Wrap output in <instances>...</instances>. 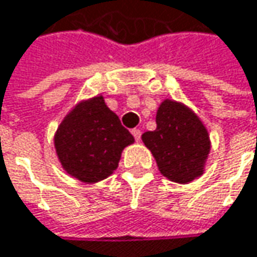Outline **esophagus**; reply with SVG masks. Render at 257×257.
I'll use <instances>...</instances> for the list:
<instances>
[{"instance_id": "1", "label": "esophagus", "mask_w": 257, "mask_h": 257, "mask_svg": "<svg viewBox=\"0 0 257 257\" xmlns=\"http://www.w3.org/2000/svg\"><path fill=\"white\" fill-rule=\"evenodd\" d=\"M132 135L135 136L136 142H139V140H140V138H142V132H140L139 128H133V130H132Z\"/></svg>"}]
</instances>
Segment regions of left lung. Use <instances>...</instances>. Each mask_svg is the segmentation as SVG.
I'll return each instance as SVG.
<instances>
[{"label":"left lung","instance_id":"left-lung-1","mask_svg":"<svg viewBox=\"0 0 257 257\" xmlns=\"http://www.w3.org/2000/svg\"><path fill=\"white\" fill-rule=\"evenodd\" d=\"M161 174L175 183H190L202 175L211 151L208 132L197 115L178 102L165 101L156 112V130L142 135Z\"/></svg>","mask_w":257,"mask_h":257}]
</instances>
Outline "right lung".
Wrapping results in <instances>:
<instances>
[{"label":"right lung","mask_w":257,"mask_h":257,"mask_svg":"<svg viewBox=\"0 0 257 257\" xmlns=\"http://www.w3.org/2000/svg\"><path fill=\"white\" fill-rule=\"evenodd\" d=\"M60 162L83 183L106 178L118 167L119 156L135 138L105 105L102 96L79 103L61 122L55 135Z\"/></svg>","instance_id":"obj_1"}]
</instances>
